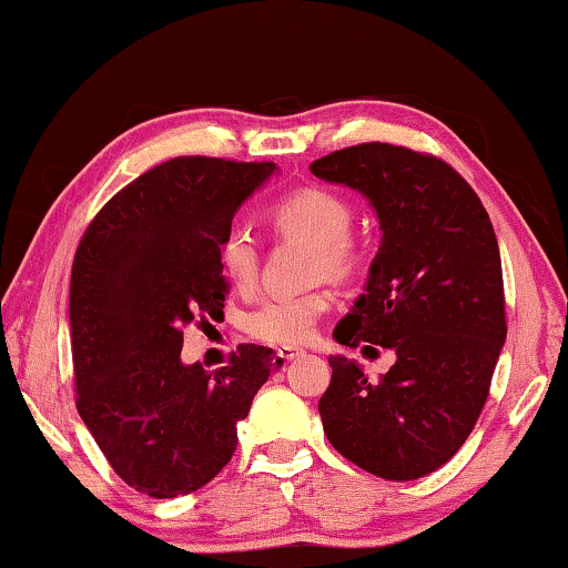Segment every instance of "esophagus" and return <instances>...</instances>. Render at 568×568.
<instances>
[{
  "mask_svg": "<svg viewBox=\"0 0 568 568\" xmlns=\"http://www.w3.org/2000/svg\"><path fill=\"white\" fill-rule=\"evenodd\" d=\"M275 353L281 355L283 361H293V358H297V355H301L303 351H301V348H295V345H281V348H277Z\"/></svg>",
  "mask_w": 568,
  "mask_h": 568,
  "instance_id": "esophagus-1",
  "label": "esophagus"
}]
</instances>
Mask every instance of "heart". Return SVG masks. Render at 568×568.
<instances>
[{
	"label": "heart",
	"mask_w": 568,
	"mask_h": 568,
	"mask_svg": "<svg viewBox=\"0 0 568 568\" xmlns=\"http://www.w3.org/2000/svg\"><path fill=\"white\" fill-rule=\"evenodd\" d=\"M273 223L283 235L313 245V277L348 281L363 265V247L351 235L353 207L338 192L325 187H303L273 207ZM220 267L237 291H247L261 271L257 240L243 223L225 227L217 243ZM328 291L271 295L245 315V328L253 338L273 345H295L311 338L325 307Z\"/></svg>",
	"instance_id": "obj_1"
}]
</instances>
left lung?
<instances>
[{
  "instance_id": "left-lung-1",
  "label": "left lung",
  "mask_w": 568,
  "mask_h": 568,
  "mask_svg": "<svg viewBox=\"0 0 568 568\" xmlns=\"http://www.w3.org/2000/svg\"><path fill=\"white\" fill-rule=\"evenodd\" d=\"M311 172L363 192L383 230L365 293L333 338L365 355L378 345L396 353L378 381L331 355L318 403L325 436L373 476L434 474L474 430L506 341L491 220L474 187L428 152L363 142L315 160Z\"/></svg>"
}]
</instances>
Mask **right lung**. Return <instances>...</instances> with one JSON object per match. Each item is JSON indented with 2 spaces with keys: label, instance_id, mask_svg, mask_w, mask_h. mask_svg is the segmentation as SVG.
I'll list each match as a JSON object with an SVG mask.
<instances>
[{
  "label": "right lung",
  "instance_id": "add662e5",
  "mask_svg": "<svg viewBox=\"0 0 568 568\" xmlns=\"http://www.w3.org/2000/svg\"><path fill=\"white\" fill-rule=\"evenodd\" d=\"M273 162L185 155L108 200L77 245L70 328L77 410L124 484L152 498L203 488L235 454L237 423L281 358L237 345L207 373L182 331L223 313L217 243Z\"/></svg>",
  "mask_w": 568,
  "mask_h": 568
}]
</instances>
